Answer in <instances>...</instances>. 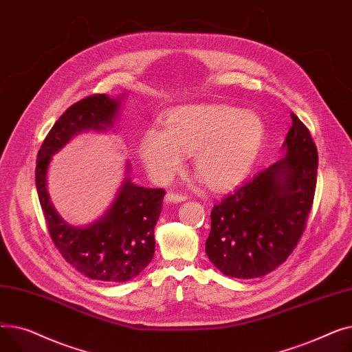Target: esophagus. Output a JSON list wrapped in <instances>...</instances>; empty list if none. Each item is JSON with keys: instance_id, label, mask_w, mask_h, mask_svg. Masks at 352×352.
<instances>
[{"instance_id": "obj_1", "label": "esophagus", "mask_w": 352, "mask_h": 352, "mask_svg": "<svg viewBox=\"0 0 352 352\" xmlns=\"http://www.w3.org/2000/svg\"><path fill=\"white\" fill-rule=\"evenodd\" d=\"M186 199H187V197L181 192H166V195H165V201H168V202H181Z\"/></svg>"}]
</instances>
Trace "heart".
Masks as SVG:
<instances>
[{
	"mask_svg": "<svg viewBox=\"0 0 352 352\" xmlns=\"http://www.w3.org/2000/svg\"><path fill=\"white\" fill-rule=\"evenodd\" d=\"M265 128L251 111L228 105L197 104L174 109L165 126L145 131L140 155L158 181L170 179L191 153L192 166L214 188H226L243 179L260 154Z\"/></svg>",
	"mask_w": 352,
	"mask_h": 352,
	"instance_id": "b5f03b06",
	"label": "heart"
}]
</instances>
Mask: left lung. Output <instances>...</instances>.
<instances>
[{"label":"left lung","instance_id":"8db88e82","mask_svg":"<svg viewBox=\"0 0 352 352\" xmlns=\"http://www.w3.org/2000/svg\"><path fill=\"white\" fill-rule=\"evenodd\" d=\"M285 155L226 195L211 211L210 261L234 278H256L281 265L300 243L317 186L318 153L291 113Z\"/></svg>","mask_w":352,"mask_h":352}]
</instances>
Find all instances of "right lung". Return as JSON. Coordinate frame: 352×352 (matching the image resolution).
Wrapping results in <instances>:
<instances>
[{
  "mask_svg": "<svg viewBox=\"0 0 352 352\" xmlns=\"http://www.w3.org/2000/svg\"><path fill=\"white\" fill-rule=\"evenodd\" d=\"M118 105L120 101L105 94L89 96L72 104L50 129L35 166L36 192L54 245L68 264L88 278L109 283L134 278L153 260L154 228L165 191L135 186L126 177L104 217L88 227H74L54 210L45 177L52 154L81 131L113 126Z\"/></svg>",
  "mask_w": 352,
  "mask_h": 352,
  "instance_id": "add662e5",
  "label": "right lung"
}]
</instances>
